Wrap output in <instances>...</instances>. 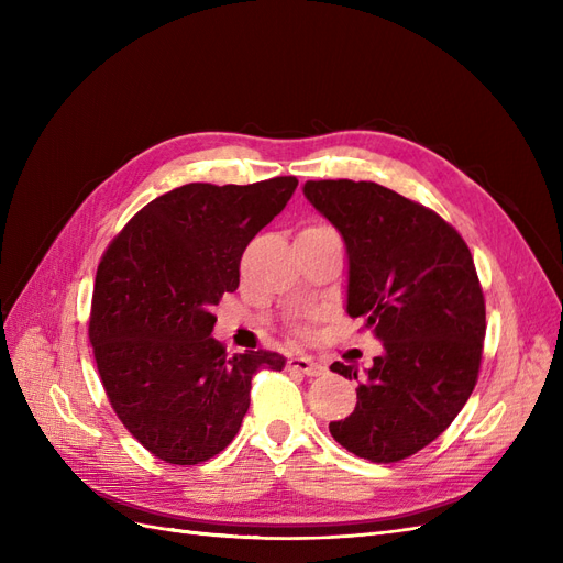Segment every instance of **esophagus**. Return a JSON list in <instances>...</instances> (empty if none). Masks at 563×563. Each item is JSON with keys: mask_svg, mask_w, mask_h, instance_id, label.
Masks as SVG:
<instances>
[{"mask_svg": "<svg viewBox=\"0 0 563 563\" xmlns=\"http://www.w3.org/2000/svg\"><path fill=\"white\" fill-rule=\"evenodd\" d=\"M288 368L300 371V373H305V376H310V378L321 376V373L327 371V366L310 360V356H291V360H288Z\"/></svg>", "mask_w": 563, "mask_h": 563, "instance_id": "1", "label": "esophagus"}]
</instances>
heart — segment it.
<instances>
[{
  "instance_id": "obj_1",
  "label": "heart",
  "mask_w": 563,
  "mask_h": 563,
  "mask_svg": "<svg viewBox=\"0 0 563 563\" xmlns=\"http://www.w3.org/2000/svg\"><path fill=\"white\" fill-rule=\"evenodd\" d=\"M302 232H333V230L327 228V225H310V228H305Z\"/></svg>"
}]
</instances>
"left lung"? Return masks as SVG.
Wrapping results in <instances>:
<instances>
[{
	"label": "left lung",
	"mask_w": 563,
	"mask_h": 563,
	"mask_svg": "<svg viewBox=\"0 0 563 563\" xmlns=\"http://www.w3.org/2000/svg\"><path fill=\"white\" fill-rule=\"evenodd\" d=\"M312 207L345 240V310L383 343L371 368L333 362L356 387L333 439L371 463H397L444 432L472 395L486 335L467 244L444 218L366 180H308Z\"/></svg>",
	"instance_id": "obj_1"
}]
</instances>
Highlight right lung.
Returning <instances> with one entry per match:
<instances>
[{"label": "right lung", "instance_id": "right-lung-1", "mask_svg": "<svg viewBox=\"0 0 563 563\" xmlns=\"http://www.w3.org/2000/svg\"><path fill=\"white\" fill-rule=\"evenodd\" d=\"M294 176L253 185L190 183L135 213L96 272L89 338L124 428L172 465L223 451L251 404L258 368L277 352L228 356L211 335L213 305L240 286L249 242L296 192Z\"/></svg>", "mask_w": 563, "mask_h": 563}]
</instances>
